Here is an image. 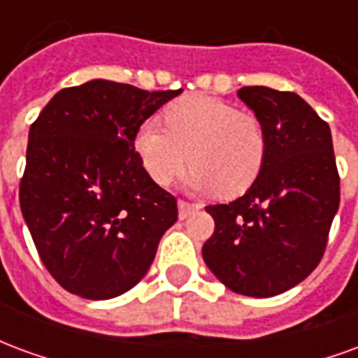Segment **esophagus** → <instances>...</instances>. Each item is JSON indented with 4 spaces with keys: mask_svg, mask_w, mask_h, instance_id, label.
I'll list each match as a JSON object with an SVG mask.
<instances>
[{
    "mask_svg": "<svg viewBox=\"0 0 358 358\" xmlns=\"http://www.w3.org/2000/svg\"><path fill=\"white\" fill-rule=\"evenodd\" d=\"M199 209V205H195V203H187V201H178V217L180 220H184L187 218L192 213Z\"/></svg>",
    "mask_w": 358,
    "mask_h": 358,
    "instance_id": "obj_1",
    "label": "esophagus"
}]
</instances>
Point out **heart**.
Instances as JSON below:
<instances>
[{"instance_id":"1","label":"heart","mask_w":358,"mask_h":358,"mask_svg":"<svg viewBox=\"0 0 358 358\" xmlns=\"http://www.w3.org/2000/svg\"><path fill=\"white\" fill-rule=\"evenodd\" d=\"M164 124L148 120L134 136L143 169L161 186L172 184L189 161V189L240 195L255 184L266 163L263 120L218 97L187 95L171 103Z\"/></svg>"}]
</instances>
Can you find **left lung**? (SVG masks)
I'll list each match as a JSON object with an SVG mask.
<instances>
[{"instance_id":"left-lung-1","label":"left lung","mask_w":358,"mask_h":358,"mask_svg":"<svg viewBox=\"0 0 358 358\" xmlns=\"http://www.w3.org/2000/svg\"><path fill=\"white\" fill-rule=\"evenodd\" d=\"M238 97L263 120L268 155L245 194L209 205L215 232L203 261L240 295L274 297L320 263L339 209V176L330 126L303 97L248 86Z\"/></svg>"}]
</instances>
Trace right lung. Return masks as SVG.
I'll list each match as a JSON object with an SVG mask.
<instances>
[{
    "mask_svg": "<svg viewBox=\"0 0 358 358\" xmlns=\"http://www.w3.org/2000/svg\"><path fill=\"white\" fill-rule=\"evenodd\" d=\"M180 92L95 78L57 92L30 126L20 210L66 292L113 299L148 274L178 209L143 169L134 136Z\"/></svg>",
    "mask_w": 358,
    "mask_h": 358,
    "instance_id": "1",
    "label": "right lung"
}]
</instances>
